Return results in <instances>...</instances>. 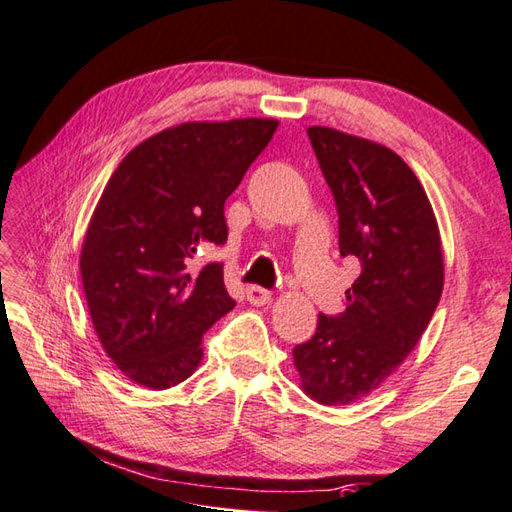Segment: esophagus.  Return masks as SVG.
Segmentation results:
<instances>
[{"instance_id": "34e87169", "label": "esophagus", "mask_w": 512, "mask_h": 512, "mask_svg": "<svg viewBox=\"0 0 512 512\" xmlns=\"http://www.w3.org/2000/svg\"><path fill=\"white\" fill-rule=\"evenodd\" d=\"M246 299L253 306H264V304L270 302V299H273V295H270V290H266L262 286H248L246 288Z\"/></svg>"}]
</instances>
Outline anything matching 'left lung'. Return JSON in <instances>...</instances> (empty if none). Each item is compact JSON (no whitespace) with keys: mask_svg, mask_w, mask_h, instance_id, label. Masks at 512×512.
<instances>
[{"mask_svg":"<svg viewBox=\"0 0 512 512\" xmlns=\"http://www.w3.org/2000/svg\"><path fill=\"white\" fill-rule=\"evenodd\" d=\"M339 215V253L362 273L346 310L319 315L293 348L302 390L324 406L373 393L410 355L444 288V253L424 186L393 150L328 126L308 128Z\"/></svg>","mask_w":512,"mask_h":512,"instance_id":"obj_1","label":"left lung"}]
</instances>
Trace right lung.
Instances as JSON below:
<instances>
[{"label": "right lung", "mask_w": 512, "mask_h": 512, "mask_svg": "<svg viewBox=\"0 0 512 512\" xmlns=\"http://www.w3.org/2000/svg\"><path fill=\"white\" fill-rule=\"evenodd\" d=\"M277 119L186 122L148 137L115 168L84 237V295L106 355L135 384L177 386L202 337L235 302L222 264L190 259L228 237L224 204L268 146Z\"/></svg>", "instance_id": "1"}]
</instances>
